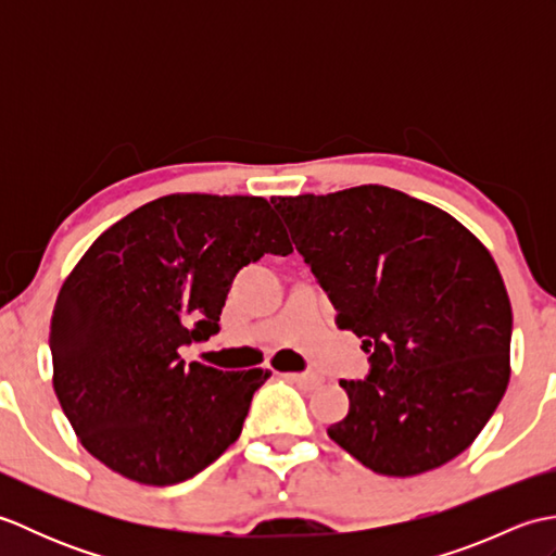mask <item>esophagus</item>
Returning <instances> with one entry per match:
<instances>
[{
    "instance_id": "obj_1",
    "label": "esophagus",
    "mask_w": 556,
    "mask_h": 556,
    "mask_svg": "<svg viewBox=\"0 0 556 556\" xmlns=\"http://www.w3.org/2000/svg\"><path fill=\"white\" fill-rule=\"evenodd\" d=\"M289 382L293 384H301L303 389H317L323 384V377L320 375H311V372H289L285 375Z\"/></svg>"
}]
</instances>
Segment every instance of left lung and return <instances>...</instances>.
I'll use <instances>...</instances> for the list:
<instances>
[{
  "label": "left lung",
  "mask_w": 556,
  "mask_h": 556,
  "mask_svg": "<svg viewBox=\"0 0 556 556\" xmlns=\"http://www.w3.org/2000/svg\"><path fill=\"white\" fill-rule=\"evenodd\" d=\"M291 241L363 339L370 370L341 380L327 434L382 476L466 452L509 384L511 303L488 248L440 207L387 186L271 198Z\"/></svg>",
  "instance_id": "left-lung-1"
}]
</instances>
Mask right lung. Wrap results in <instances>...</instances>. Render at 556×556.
<instances>
[{
  "label": "right lung",
  "mask_w": 556,
  "mask_h": 556,
  "mask_svg": "<svg viewBox=\"0 0 556 556\" xmlns=\"http://www.w3.org/2000/svg\"><path fill=\"white\" fill-rule=\"evenodd\" d=\"M291 243L265 198L176 193L88 248L56 296L54 392L80 444L128 480L176 485L239 440L267 370L181 358L219 332L236 271Z\"/></svg>",
  "instance_id": "1"
}]
</instances>
